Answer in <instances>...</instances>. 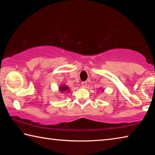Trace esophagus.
Instances as JSON below:
<instances>
[{
  "instance_id": "34e87169",
  "label": "esophagus",
  "mask_w": 155,
  "mask_h": 155,
  "mask_svg": "<svg viewBox=\"0 0 155 155\" xmlns=\"http://www.w3.org/2000/svg\"><path fill=\"white\" fill-rule=\"evenodd\" d=\"M82 86H83V87H86V86H87V81H83V82H82Z\"/></svg>"
}]
</instances>
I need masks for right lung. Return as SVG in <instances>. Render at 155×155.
<instances>
[{
  "label": "right lung",
  "instance_id": "1",
  "mask_svg": "<svg viewBox=\"0 0 155 155\" xmlns=\"http://www.w3.org/2000/svg\"><path fill=\"white\" fill-rule=\"evenodd\" d=\"M59 91H61V92H65V91H67V92H69V87H68L66 85H62L61 86V87H59Z\"/></svg>",
  "mask_w": 155,
  "mask_h": 155
}]
</instances>
